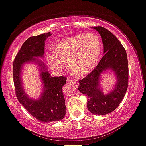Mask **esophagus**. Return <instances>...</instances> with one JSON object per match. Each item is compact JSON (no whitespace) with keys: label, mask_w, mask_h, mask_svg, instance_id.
Wrapping results in <instances>:
<instances>
[{"label":"esophagus","mask_w":146,"mask_h":146,"mask_svg":"<svg viewBox=\"0 0 146 146\" xmlns=\"http://www.w3.org/2000/svg\"><path fill=\"white\" fill-rule=\"evenodd\" d=\"M68 82H70V83H73V84H74V85H76V86H78V83L77 80H74V79L69 78V79H68Z\"/></svg>","instance_id":"obj_1"}]
</instances>
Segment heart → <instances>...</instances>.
I'll return each instance as SVG.
<instances>
[{"label":"heart","instance_id":"b5f03b06","mask_svg":"<svg viewBox=\"0 0 146 146\" xmlns=\"http://www.w3.org/2000/svg\"><path fill=\"white\" fill-rule=\"evenodd\" d=\"M101 51L100 39L97 35L82 33L60 41L54 46V51L46 54V60L56 71L64 69L68 61L70 71L76 76H82L96 67Z\"/></svg>","mask_w":146,"mask_h":146}]
</instances>
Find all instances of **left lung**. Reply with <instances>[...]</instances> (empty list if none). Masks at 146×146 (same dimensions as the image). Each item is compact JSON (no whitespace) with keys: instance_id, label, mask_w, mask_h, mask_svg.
I'll return each mask as SVG.
<instances>
[{"instance_id":"obj_1","label":"left lung","mask_w":146,"mask_h":146,"mask_svg":"<svg viewBox=\"0 0 146 146\" xmlns=\"http://www.w3.org/2000/svg\"><path fill=\"white\" fill-rule=\"evenodd\" d=\"M100 35L104 56L98 66L81 80L78 90L88 98L87 107L93 114L104 115L115 110L123 100L129 81V66L125 48L119 39L105 28L93 27ZM111 70L116 75L117 83L110 94L104 95L100 89L101 73Z\"/></svg>"}]
</instances>
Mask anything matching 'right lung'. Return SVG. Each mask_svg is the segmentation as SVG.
Listing matches in <instances>:
<instances>
[{"label": "right lung", "mask_w": 146, "mask_h": 146, "mask_svg": "<svg viewBox=\"0 0 146 146\" xmlns=\"http://www.w3.org/2000/svg\"><path fill=\"white\" fill-rule=\"evenodd\" d=\"M51 35L50 32H47L28 38L16 55L13 66L15 91L17 100L31 115L46 123L61 120L66 114L62 88L66 83V78L51 77L44 64L36 58L44 57L45 40ZM27 62H36L40 68L44 89L38 100L29 98L22 88L21 72L22 66Z\"/></svg>", "instance_id": "1"}]
</instances>
